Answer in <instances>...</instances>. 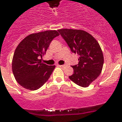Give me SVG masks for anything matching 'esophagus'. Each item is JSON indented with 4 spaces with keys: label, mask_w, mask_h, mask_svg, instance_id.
<instances>
[{
    "label": "esophagus",
    "mask_w": 122,
    "mask_h": 122,
    "mask_svg": "<svg viewBox=\"0 0 122 122\" xmlns=\"http://www.w3.org/2000/svg\"><path fill=\"white\" fill-rule=\"evenodd\" d=\"M58 66L61 68H65L66 66V65H58Z\"/></svg>",
    "instance_id": "1"
}]
</instances>
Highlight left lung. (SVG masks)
I'll return each mask as SVG.
<instances>
[{"mask_svg": "<svg viewBox=\"0 0 122 122\" xmlns=\"http://www.w3.org/2000/svg\"><path fill=\"white\" fill-rule=\"evenodd\" d=\"M72 52L79 55V63L71 66L74 73L71 80L82 87L89 86L99 76L104 63L103 52L98 41L90 33L82 30H58Z\"/></svg>", "mask_w": 122, "mask_h": 122, "instance_id": "1", "label": "left lung"}]
</instances>
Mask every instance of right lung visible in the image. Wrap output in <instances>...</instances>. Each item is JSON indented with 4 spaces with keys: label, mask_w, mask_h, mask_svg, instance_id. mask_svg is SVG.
Returning a JSON list of instances; mask_svg holds the SVG:
<instances>
[{
    "label": "right lung",
    "mask_w": 122,
    "mask_h": 122,
    "mask_svg": "<svg viewBox=\"0 0 122 122\" xmlns=\"http://www.w3.org/2000/svg\"><path fill=\"white\" fill-rule=\"evenodd\" d=\"M56 30H46L28 35L18 45L12 60V70L19 85L26 89L35 90L48 80L55 68L42 63V56L55 37Z\"/></svg>",
    "instance_id": "right-lung-1"
}]
</instances>
